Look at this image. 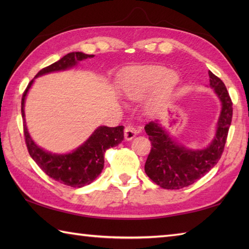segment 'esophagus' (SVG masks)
Here are the masks:
<instances>
[{"instance_id":"34e87169","label":"esophagus","mask_w":249,"mask_h":249,"mask_svg":"<svg viewBox=\"0 0 249 249\" xmlns=\"http://www.w3.org/2000/svg\"><path fill=\"white\" fill-rule=\"evenodd\" d=\"M138 133H139V130L135 128L134 126L127 125L124 129V137H125L126 140H131Z\"/></svg>"}]
</instances>
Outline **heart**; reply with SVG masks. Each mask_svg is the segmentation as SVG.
Returning <instances> with one entry per match:
<instances>
[{"instance_id": "obj_1", "label": "heart", "mask_w": 249, "mask_h": 249, "mask_svg": "<svg viewBox=\"0 0 249 249\" xmlns=\"http://www.w3.org/2000/svg\"><path fill=\"white\" fill-rule=\"evenodd\" d=\"M178 83L177 72L162 66L136 67L126 75L123 88L131 99H140L156 87L154 103H165L170 99Z\"/></svg>"}]
</instances>
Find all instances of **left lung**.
I'll return each instance as SVG.
<instances>
[{
	"label": "left lung",
	"mask_w": 249,
	"mask_h": 249,
	"mask_svg": "<svg viewBox=\"0 0 249 249\" xmlns=\"http://www.w3.org/2000/svg\"><path fill=\"white\" fill-rule=\"evenodd\" d=\"M210 86L221 102L217 130L211 144L203 150H189L173 141L157 121L145 125L151 152L145 161L146 176L165 189H181L194 184L220 160L232 121V102L225 83L209 71Z\"/></svg>",
	"instance_id": "left-lung-1"
}]
</instances>
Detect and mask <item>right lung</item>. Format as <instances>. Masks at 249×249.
<instances>
[{"label":"right lung","instance_id":"obj_1","mask_svg":"<svg viewBox=\"0 0 249 249\" xmlns=\"http://www.w3.org/2000/svg\"><path fill=\"white\" fill-rule=\"evenodd\" d=\"M93 56V54H86L82 52H71L53 64L39 71L35 78L52 71H65L67 68L75 66L79 61ZM34 79H32L28 84L21 99L23 133L29 154L47 176L57 182L76 188L91 184L104 169L105 152L110 147L116 146L124 139V127L123 126H116V127L99 126L81 146L68 154L59 155L46 152L32 140L25 124V96L32 83L34 82Z\"/></svg>","mask_w":249,"mask_h":249}]
</instances>
